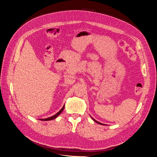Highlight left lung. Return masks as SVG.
<instances>
[{
    "instance_id": "1",
    "label": "left lung",
    "mask_w": 157,
    "mask_h": 157,
    "mask_svg": "<svg viewBox=\"0 0 157 157\" xmlns=\"http://www.w3.org/2000/svg\"><path fill=\"white\" fill-rule=\"evenodd\" d=\"M91 118H92V119H93V121H94V122H96V123H98V124H100V125H104V124H102V123H101V122H98V121H96V120H95V119H93V117H91Z\"/></svg>"
}]
</instances>
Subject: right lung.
<instances>
[{
	"mask_svg": "<svg viewBox=\"0 0 157 157\" xmlns=\"http://www.w3.org/2000/svg\"><path fill=\"white\" fill-rule=\"evenodd\" d=\"M64 105H63V107H62V109L59 111V112H58V113L55 114V115H54V116H52V117H48V118H46V119H40V121H51V120H53V119H56L61 113L63 112V110H64Z\"/></svg>",
	"mask_w": 157,
	"mask_h": 157,
	"instance_id": "add662e5",
	"label": "right lung"
}]
</instances>
